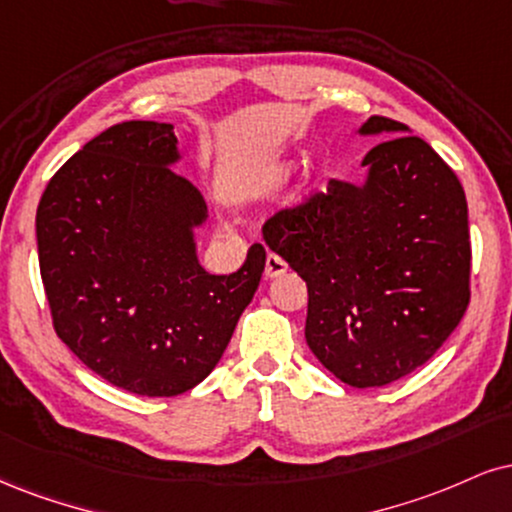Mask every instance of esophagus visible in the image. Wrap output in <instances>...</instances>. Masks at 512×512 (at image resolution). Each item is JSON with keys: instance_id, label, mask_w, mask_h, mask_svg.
Here are the masks:
<instances>
[{"instance_id": "obj_1", "label": "esophagus", "mask_w": 512, "mask_h": 512, "mask_svg": "<svg viewBox=\"0 0 512 512\" xmlns=\"http://www.w3.org/2000/svg\"><path fill=\"white\" fill-rule=\"evenodd\" d=\"M286 272H288V264L283 262L279 255L269 252L267 262H264V276H267V279H276V276H281V274H286Z\"/></svg>"}]
</instances>
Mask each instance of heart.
<instances>
[{
	"mask_svg": "<svg viewBox=\"0 0 512 512\" xmlns=\"http://www.w3.org/2000/svg\"><path fill=\"white\" fill-rule=\"evenodd\" d=\"M293 171H295V162H279L269 166V169L262 174L260 181H257V186L250 193V197H264V195L276 193L281 186H286L288 178L293 176ZM322 171H324V162L319 159V162H315V166H312V176H319Z\"/></svg>",
	"mask_w": 512,
	"mask_h": 512,
	"instance_id": "1",
	"label": "heart"
}]
</instances>
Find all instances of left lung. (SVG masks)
Segmentation results:
<instances>
[{
    "mask_svg": "<svg viewBox=\"0 0 512 512\" xmlns=\"http://www.w3.org/2000/svg\"><path fill=\"white\" fill-rule=\"evenodd\" d=\"M379 138L362 183L334 178L264 224V243L307 283V346L355 389L386 386L432 357L470 303V231L458 176L403 123Z\"/></svg>",
    "mask_w": 512,
    "mask_h": 512,
    "instance_id": "1",
    "label": "left lung"
}]
</instances>
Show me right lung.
<instances>
[{"instance_id":"1","label":"right lung","mask_w":512,"mask_h":512,"mask_svg":"<svg viewBox=\"0 0 512 512\" xmlns=\"http://www.w3.org/2000/svg\"><path fill=\"white\" fill-rule=\"evenodd\" d=\"M178 162L171 123H119L61 166L35 217L59 338L109 384L150 398L217 367L267 260L252 245L238 272H205L195 231L207 205Z\"/></svg>"}]
</instances>
